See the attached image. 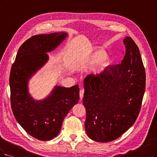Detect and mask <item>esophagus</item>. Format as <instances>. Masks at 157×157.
Segmentation results:
<instances>
[{
	"label": "esophagus",
	"instance_id": "1",
	"mask_svg": "<svg viewBox=\"0 0 157 157\" xmlns=\"http://www.w3.org/2000/svg\"><path fill=\"white\" fill-rule=\"evenodd\" d=\"M84 91L82 88H81L80 90V92H79V95H80V100H82L83 97H84Z\"/></svg>",
	"mask_w": 157,
	"mask_h": 157
}]
</instances>
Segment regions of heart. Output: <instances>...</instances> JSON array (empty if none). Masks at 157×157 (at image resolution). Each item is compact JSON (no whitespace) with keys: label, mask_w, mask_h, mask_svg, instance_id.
Returning a JSON list of instances; mask_svg holds the SVG:
<instances>
[{"label":"heart","mask_w":157,"mask_h":157,"mask_svg":"<svg viewBox=\"0 0 157 157\" xmlns=\"http://www.w3.org/2000/svg\"><path fill=\"white\" fill-rule=\"evenodd\" d=\"M87 61L89 64H94L97 62L98 71H102L108 67L111 64V59L105 54L103 50H95L87 55Z\"/></svg>","instance_id":"1"}]
</instances>
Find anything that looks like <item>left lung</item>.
Here are the masks:
<instances>
[{
    "instance_id": "8db88e82",
    "label": "left lung",
    "mask_w": 157,
    "mask_h": 157,
    "mask_svg": "<svg viewBox=\"0 0 157 157\" xmlns=\"http://www.w3.org/2000/svg\"><path fill=\"white\" fill-rule=\"evenodd\" d=\"M121 64L109 66L84 80L85 129L91 139L108 142L132 126L140 111L146 89V71L139 49L129 36L124 39Z\"/></svg>"
}]
</instances>
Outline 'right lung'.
I'll list each match as a JSON object with an SVG mask.
<instances>
[{
    "instance_id": "add662e5",
    "label": "right lung",
    "mask_w": 157,
    "mask_h": 157,
    "mask_svg": "<svg viewBox=\"0 0 157 157\" xmlns=\"http://www.w3.org/2000/svg\"><path fill=\"white\" fill-rule=\"evenodd\" d=\"M67 34L54 33L31 36L18 49L10 75L11 107L22 128L35 139L49 140L57 136L62 122L79 100V87L56 86L46 99L36 101L28 91L29 78L47 62V52L57 48Z\"/></svg>"
}]
</instances>
